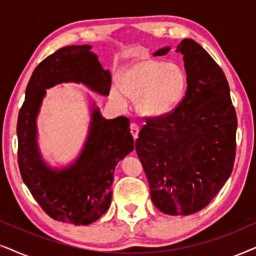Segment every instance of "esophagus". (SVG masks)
Instances as JSON below:
<instances>
[{
  "label": "esophagus",
  "mask_w": 256,
  "mask_h": 256,
  "mask_svg": "<svg viewBox=\"0 0 256 256\" xmlns=\"http://www.w3.org/2000/svg\"><path fill=\"white\" fill-rule=\"evenodd\" d=\"M130 131H131V134L134 139L138 138V134H139V126L137 124H134V122H131L130 124Z\"/></svg>",
  "instance_id": "esophagus-1"
}]
</instances>
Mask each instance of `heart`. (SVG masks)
Wrapping results in <instances>:
<instances>
[{
	"mask_svg": "<svg viewBox=\"0 0 256 256\" xmlns=\"http://www.w3.org/2000/svg\"><path fill=\"white\" fill-rule=\"evenodd\" d=\"M117 90H111L116 104L125 105L126 99L136 100L142 117H166L180 104L188 88V74L180 64L144 59L131 64L120 74Z\"/></svg>",
	"mask_w": 256,
	"mask_h": 256,
	"instance_id": "heart-1",
	"label": "heart"
}]
</instances>
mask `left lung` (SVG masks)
<instances>
[{
  "label": "left lung",
  "instance_id": "left-lung-1",
  "mask_svg": "<svg viewBox=\"0 0 256 256\" xmlns=\"http://www.w3.org/2000/svg\"><path fill=\"white\" fill-rule=\"evenodd\" d=\"M176 52L183 54L188 74L186 96L166 117L146 122L136 151L156 208L192 215L208 206L230 176L238 118L224 73L208 52L192 38H184Z\"/></svg>",
  "mask_w": 256,
  "mask_h": 256
}]
</instances>
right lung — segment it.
<instances>
[{
	"mask_svg": "<svg viewBox=\"0 0 256 256\" xmlns=\"http://www.w3.org/2000/svg\"><path fill=\"white\" fill-rule=\"evenodd\" d=\"M90 48L88 44L67 46L41 61L29 80L18 118L22 180L47 215L76 226L90 224L108 212L116 166L134 148L130 120L126 117L105 119L93 104L88 134L76 160L53 169L42 160L36 117L46 90L62 82H82L90 90L108 96L111 73L102 68Z\"/></svg>",
	"mask_w": 256,
	"mask_h": 256,
	"instance_id": "right-lung-1",
	"label": "right lung"
}]
</instances>
